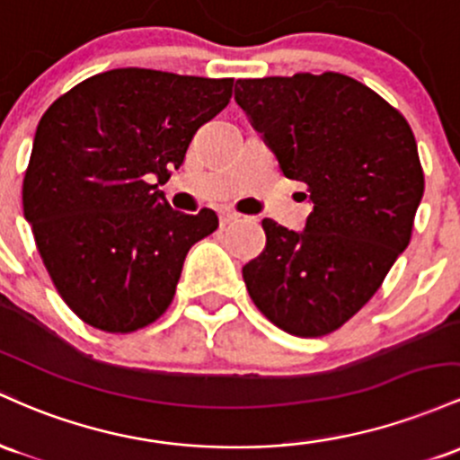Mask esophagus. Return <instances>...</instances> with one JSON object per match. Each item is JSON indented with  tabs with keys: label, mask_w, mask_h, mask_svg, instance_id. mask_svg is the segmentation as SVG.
Instances as JSON below:
<instances>
[{
	"label": "esophagus",
	"mask_w": 460,
	"mask_h": 460,
	"mask_svg": "<svg viewBox=\"0 0 460 460\" xmlns=\"http://www.w3.org/2000/svg\"><path fill=\"white\" fill-rule=\"evenodd\" d=\"M236 221H239V215H236L234 210H221V213H219V224H221V228H226V226L236 224Z\"/></svg>",
	"instance_id": "obj_1"
}]
</instances>
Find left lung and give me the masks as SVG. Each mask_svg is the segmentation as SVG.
Here are the masks:
<instances>
[{"label": "left lung", "mask_w": 460, "mask_h": 460, "mask_svg": "<svg viewBox=\"0 0 460 460\" xmlns=\"http://www.w3.org/2000/svg\"><path fill=\"white\" fill-rule=\"evenodd\" d=\"M234 100L313 202L304 232L262 219L267 243L243 267L245 287L278 328L323 337L369 302L409 245L424 195L415 137L378 93L334 71L236 80Z\"/></svg>", "instance_id": "obj_1"}]
</instances>
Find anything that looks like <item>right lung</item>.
<instances>
[{
    "instance_id": "1",
    "label": "right lung",
    "mask_w": 460,
    "mask_h": 460,
    "mask_svg": "<svg viewBox=\"0 0 460 460\" xmlns=\"http://www.w3.org/2000/svg\"><path fill=\"white\" fill-rule=\"evenodd\" d=\"M232 82L112 69L40 117L23 215L56 291L89 326L126 334L156 322L190 245L219 226L210 208L173 210L158 184L182 164L198 128L228 106Z\"/></svg>"
}]
</instances>
